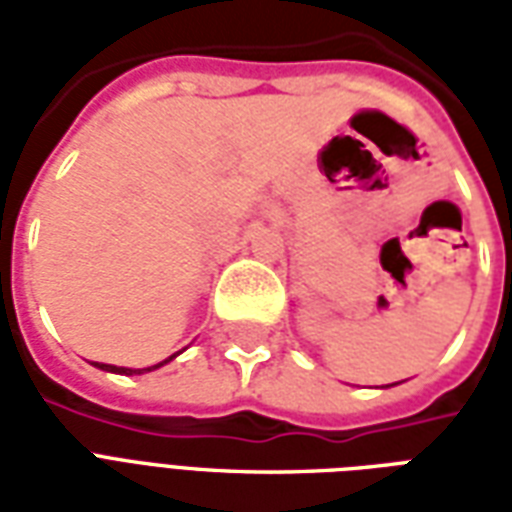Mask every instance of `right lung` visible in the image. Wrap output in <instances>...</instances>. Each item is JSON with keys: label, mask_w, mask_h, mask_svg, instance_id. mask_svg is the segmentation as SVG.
I'll return each instance as SVG.
<instances>
[{"label": "right lung", "mask_w": 512, "mask_h": 512, "mask_svg": "<svg viewBox=\"0 0 512 512\" xmlns=\"http://www.w3.org/2000/svg\"><path fill=\"white\" fill-rule=\"evenodd\" d=\"M172 359V356H169ZM167 359V362H169ZM164 365V362H161ZM161 365H153V367H147V370H156V367ZM95 367H101V370H109V373H126V376H131V373H142V370H128V367H115V365H95Z\"/></svg>", "instance_id": "1"}]
</instances>
